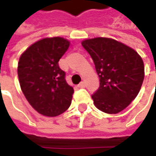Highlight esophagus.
Returning a JSON list of instances; mask_svg holds the SVG:
<instances>
[{
    "label": "esophagus",
    "mask_w": 156,
    "mask_h": 156,
    "mask_svg": "<svg viewBox=\"0 0 156 156\" xmlns=\"http://www.w3.org/2000/svg\"><path fill=\"white\" fill-rule=\"evenodd\" d=\"M86 87V82H84V81L81 82L80 84H78V87H81L82 88V87Z\"/></svg>",
    "instance_id": "34e87169"
}]
</instances>
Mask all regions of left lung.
Wrapping results in <instances>:
<instances>
[{
	"label": "left lung",
	"mask_w": 156,
	"mask_h": 156,
	"mask_svg": "<svg viewBox=\"0 0 156 156\" xmlns=\"http://www.w3.org/2000/svg\"><path fill=\"white\" fill-rule=\"evenodd\" d=\"M99 77V87L91 96L97 108L116 114L129 106L140 91L144 62L133 48L108 38L82 41Z\"/></svg>",
	"instance_id": "obj_1"
}]
</instances>
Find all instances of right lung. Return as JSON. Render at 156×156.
<instances>
[{
	"label": "right lung",
	"mask_w": 156,
	"mask_h": 156,
	"mask_svg": "<svg viewBox=\"0 0 156 156\" xmlns=\"http://www.w3.org/2000/svg\"><path fill=\"white\" fill-rule=\"evenodd\" d=\"M69 46V41L63 38H46L28 48L20 58L21 90L31 107L43 115H58L71 104L74 89L58 66Z\"/></svg>",
	"instance_id": "1"
}]
</instances>
